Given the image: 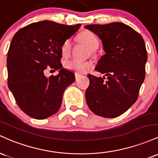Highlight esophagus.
<instances>
[{"mask_svg":"<svg viewBox=\"0 0 158 158\" xmlns=\"http://www.w3.org/2000/svg\"><path fill=\"white\" fill-rule=\"evenodd\" d=\"M81 77V74H78V73H75V79H76V80L79 79Z\"/></svg>","mask_w":158,"mask_h":158,"instance_id":"esophagus-1","label":"esophagus"}]
</instances>
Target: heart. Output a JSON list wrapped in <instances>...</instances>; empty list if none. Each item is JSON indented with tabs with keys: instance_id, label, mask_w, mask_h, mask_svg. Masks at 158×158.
Returning a JSON list of instances; mask_svg holds the SVG:
<instances>
[{
	"instance_id": "heart-1",
	"label": "heart",
	"mask_w": 158,
	"mask_h": 158,
	"mask_svg": "<svg viewBox=\"0 0 158 158\" xmlns=\"http://www.w3.org/2000/svg\"><path fill=\"white\" fill-rule=\"evenodd\" d=\"M80 40L89 48L92 53L96 50L99 46V41L98 37L91 31H86L82 32L79 36ZM72 49V42L71 39H67L62 43L60 47L61 54L64 57H67L70 55ZM64 67L66 69L74 71L77 73L84 74L86 73L93 69L94 63L91 60H81L72 59L64 62Z\"/></svg>"
}]
</instances>
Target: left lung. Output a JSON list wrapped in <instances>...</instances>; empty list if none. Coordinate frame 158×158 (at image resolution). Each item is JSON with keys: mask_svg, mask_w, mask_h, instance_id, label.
<instances>
[{"mask_svg": "<svg viewBox=\"0 0 158 158\" xmlns=\"http://www.w3.org/2000/svg\"><path fill=\"white\" fill-rule=\"evenodd\" d=\"M84 27L102 41L105 54L95 70L107 76L104 81L105 77L88 74L86 103L98 116L117 117L136 102L144 81L147 61L144 40L132 27L121 22L89 24Z\"/></svg>", "mask_w": 158, "mask_h": 158, "instance_id": "left-lung-1", "label": "left lung"}]
</instances>
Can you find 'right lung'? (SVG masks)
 Returning a JSON list of instances; mask_svg holds the SVG:
<instances>
[{
	"label": "right lung",
	"mask_w": 158,
	"mask_h": 158,
	"mask_svg": "<svg viewBox=\"0 0 158 158\" xmlns=\"http://www.w3.org/2000/svg\"><path fill=\"white\" fill-rule=\"evenodd\" d=\"M81 25L42 21L14 35L6 59L8 87L18 106L31 117L44 119L59 110L65 88L75 80L73 72L62 68L60 47ZM50 69L60 70L59 74L47 78L44 74Z\"/></svg>",
	"instance_id": "obj_1"
}]
</instances>
